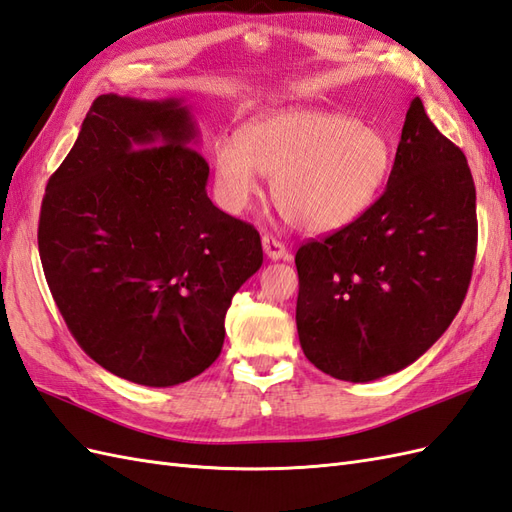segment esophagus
Here are the masks:
<instances>
[{
	"instance_id": "1",
	"label": "esophagus",
	"mask_w": 512,
	"mask_h": 512,
	"mask_svg": "<svg viewBox=\"0 0 512 512\" xmlns=\"http://www.w3.org/2000/svg\"><path fill=\"white\" fill-rule=\"evenodd\" d=\"M262 250H265V254H267L269 260H282V258H286V254H288L284 243L278 241V239L269 237V234H265V237H262Z\"/></svg>"
}]
</instances>
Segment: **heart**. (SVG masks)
<instances>
[{"instance_id":"b5f03b06","label":"heart","mask_w":512,"mask_h":512,"mask_svg":"<svg viewBox=\"0 0 512 512\" xmlns=\"http://www.w3.org/2000/svg\"><path fill=\"white\" fill-rule=\"evenodd\" d=\"M392 168V146L377 127L325 109H288L247 122L215 144V187L230 213L258 193V174L290 224L329 232L351 224L377 200Z\"/></svg>"}]
</instances>
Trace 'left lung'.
<instances>
[{
    "mask_svg": "<svg viewBox=\"0 0 512 512\" xmlns=\"http://www.w3.org/2000/svg\"><path fill=\"white\" fill-rule=\"evenodd\" d=\"M476 241L467 159L416 96L383 196L295 256L303 353L325 375L351 383L407 368L457 316Z\"/></svg>",
    "mask_w": 512,
    "mask_h": 512,
    "instance_id": "8db88e82",
    "label": "left lung"
}]
</instances>
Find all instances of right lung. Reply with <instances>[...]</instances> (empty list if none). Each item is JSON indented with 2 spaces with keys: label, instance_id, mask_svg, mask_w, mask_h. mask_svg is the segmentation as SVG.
Here are the masks:
<instances>
[{
  "label": "right lung",
  "instance_id": "obj_1",
  "mask_svg": "<svg viewBox=\"0 0 512 512\" xmlns=\"http://www.w3.org/2000/svg\"><path fill=\"white\" fill-rule=\"evenodd\" d=\"M183 99L103 94L49 178L38 252L60 314L96 364L170 388L222 353L234 293L262 265L254 226L206 196Z\"/></svg>",
  "mask_w": 512,
  "mask_h": 512
}]
</instances>
